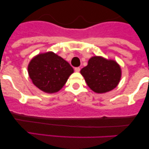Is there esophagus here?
Wrapping results in <instances>:
<instances>
[{
  "instance_id": "obj_1",
  "label": "esophagus",
  "mask_w": 149,
  "mask_h": 149,
  "mask_svg": "<svg viewBox=\"0 0 149 149\" xmlns=\"http://www.w3.org/2000/svg\"><path fill=\"white\" fill-rule=\"evenodd\" d=\"M74 70H75V71H76V72H79V71H80V69L79 67H76L74 69Z\"/></svg>"
}]
</instances>
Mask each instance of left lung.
Here are the masks:
<instances>
[{"mask_svg": "<svg viewBox=\"0 0 149 149\" xmlns=\"http://www.w3.org/2000/svg\"><path fill=\"white\" fill-rule=\"evenodd\" d=\"M87 85L97 93L113 90L121 78V69L116 61L102 57H92L86 66L80 70Z\"/></svg>", "mask_w": 149, "mask_h": 149, "instance_id": "obj_1", "label": "left lung"}]
</instances>
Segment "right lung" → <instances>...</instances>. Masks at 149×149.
Segmentation results:
<instances>
[{
  "label": "right lung",
  "instance_id": "obj_1",
  "mask_svg": "<svg viewBox=\"0 0 149 149\" xmlns=\"http://www.w3.org/2000/svg\"><path fill=\"white\" fill-rule=\"evenodd\" d=\"M28 72L38 88L50 94L63 88L73 69L63 58L48 52L33 57L29 64Z\"/></svg>",
  "mask_w": 149,
  "mask_h": 149
}]
</instances>
